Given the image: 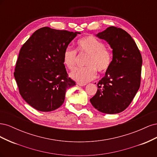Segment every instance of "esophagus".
Masks as SVG:
<instances>
[{"instance_id":"34e87169","label":"esophagus","mask_w":157,"mask_h":157,"mask_svg":"<svg viewBox=\"0 0 157 157\" xmlns=\"http://www.w3.org/2000/svg\"><path fill=\"white\" fill-rule=\"evenodd\" d=\"M77 84L79 85V86H86V83H80V82H78Z\"/></svg>"}]
</instances>
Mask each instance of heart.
<instances>
[{
	"instance_id": "heart-1",
	"label": "heart",
	"mask_w": 157,
	"mask_h": 157,
	"mask_svg": "<svg viewBox=\"0 0 157 157\" xmlns=\"http://www.w3.org/2000/svg\"><path fill=\"white\" fill-rule=\"evenodd\" d=\"M77 50L80 54H87L84 65L86 67L73 70L70 76L78 82H86L96 78L97 71L105 73L110 69L113 63V54L105 44L92 35L81 38L77 42ZM77 51L68 46L63 53V63L69 70L76 65Z\"/></svg>"
}]
</instances>
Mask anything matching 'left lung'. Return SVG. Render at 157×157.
<instances>
[{"label":"left lung","instance_id":"8db88e82","mask_svg":"<svg viewBox=\"0 0 157 157\" xmlns=\"http://www.w3.org/2000/svg\"><path fill=\"white\" fill-rule=\"evenodd\" d=\"M113 49V63L90 99L103 113H121L130 105L140 86L142 57L135 41L121 28L109 27L96 35Z\"/></svg>","mask_w":157,"mask_h":157}]
</instances>
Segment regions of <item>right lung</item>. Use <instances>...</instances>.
Here are the masks:
<instances>
[{
  "instance_id": "add662e5",
  "label": "right lung",
  "mask_w": 157,
  "mask_h": 157,
  "mask_svg": "<svg viewBox=\"0 0 157 157\" xmlns=\"http://www.w3.org/2000/svg\"><path fill=\"white\" fill-rule=\"evenodd\" d=\"M79 33L42 27L21 48L13 75L21 97L36 110L59 108L66 90L76 85L66 71L63 53Z\"/></svg>"
}]
</instances>
